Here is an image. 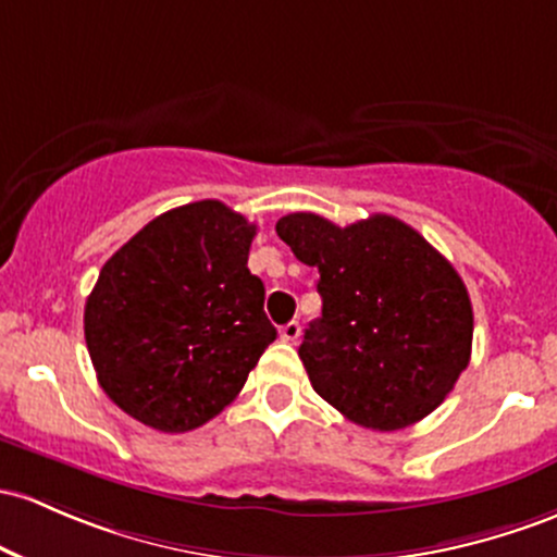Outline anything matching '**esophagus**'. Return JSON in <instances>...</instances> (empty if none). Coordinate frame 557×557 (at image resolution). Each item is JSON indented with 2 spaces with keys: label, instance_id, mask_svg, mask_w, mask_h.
<instances>
[{
  "label": "esophagus",
  "instance_id": "esophagus-1",
  "mask_svg": "<svg viewBox=\"0 0 557 557\" xmlns=\"http://www.w3.org/2000/svg\"><path fill=\"white\" fill-rule=\"evenodd\" d=\"M298 335H301V325H298V320H290L288 325L280 327V338L288 341V344H293V341H298Z\"/></svg>",
  "mask_w": 557,
  "mask_h": 557
}]
</instances>
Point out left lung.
<instances>
[{
	"label": "left lung",
	"mask_w": 557,
	"mask_h": 557,
	"mask_svg": "<svg viewBox=\"0 0 557 557\" xmlns=\"http://www.w3.org/2000/svg\"><path fill=\"white\" fill-rule=\"evenodd\" d=\"M274 230L320 272L322 317L298 348L317 394L372 431H399L442 405L473 344V307L455 267L386 213L338 227L298 211Z\"/></svg>",
	"instance_id": "left-lung-1"
}]
</instances>
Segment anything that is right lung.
<instances>
[{
  "label": "right lung",
  "instance_id": "right-lung-1",
  "mask_svg": "<svg viewBox=\"0 0 557 557\" xmlns=\"http://www.w3.org/2000/svg\"><path fill=\"white\" fill-rule=\"evenodd\" d=\"M256 224L219 200L145 224L100 269L84 307L97 381L139 423L185 433L246 386L277 330L248 269Z\"/></svg>",
  "mask_w": 557,
  "mask_h": 557
}]
</instances>
